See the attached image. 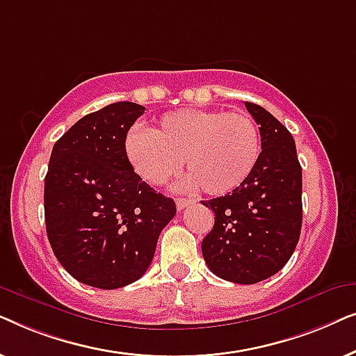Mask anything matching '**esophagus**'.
Here are the masks:
<instances>
[{
  "label": "esophagus",
  "instance_id": "34e87169",
  "mask_svg": "<svg viewBox=\"0 0 356 356\" xmlns=\"http://www.w3.org/2000/svg\"><path fill=\"white\" fill-rule=\"evenodd\" d=\"M189 204H191V199H186V197H178V199H177V207H178V211H183V209L186 207V206H189Z\"/></svg>",
  "mask_w": 356,
  "mask_h": 356
}]
</instances>
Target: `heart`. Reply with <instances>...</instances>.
<instances>
[{
    "label": "heart",
    "instance_id": "heart-1",
    "mask_svg": "<svg viewBox=\"0 0 356 356\" xmlns=\"http://www.w3.org/2000/svg\"><path fill=\"white\" fill-rule=\"evenodd\" d=\"M126 155L152 186L165 184L181 167L183 186L223 196L240 188L261 157V133L245 111L181 108L159 120L150 133L133 131Z\"/></svg>",
    "mask_w": 356,
    "mask_h": 356
}]
</instances>
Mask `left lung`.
Segmentation results:
<instances>
[{"label": "left lung", "instance_id": "1", "mask_svg": "<svg viewBox=\"0 0 356 356\" xmlns=\"http://www.w3.org/2000/svg\"><path fill=\"white\" fill-rule=\"evenodd\" d=\"M245 106L259 124L262 152L240 188L202 201L216 213L202 256L217 277L251 285L277 274L293 254L303 220V183L290 131L262 106Z\"/></svg>", "mask_w": 356, "mask_h": 356}]
</instances>
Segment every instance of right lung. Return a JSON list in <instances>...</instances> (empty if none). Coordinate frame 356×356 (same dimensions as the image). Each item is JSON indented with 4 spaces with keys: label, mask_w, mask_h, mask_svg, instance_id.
<instances>
[{
    "label": "right lung",
    "mask_w": 356,
    "mask_h": 356,
    "mask_svg": "<svg viewBox=\"0 0 356 356\" xmlns=\"http://www.w3.org/2000/svg\"><path fill=\"white\" fill-rule=\"evenodd\" d=\"M144 106L116 102L86 115L53 145L45 177V223L60 264L82 284L113 290L140 279L160 232L177 213L126 155Z\"/></svg>",
    "instance_id": "right-lung-1"
}]
</instances>
